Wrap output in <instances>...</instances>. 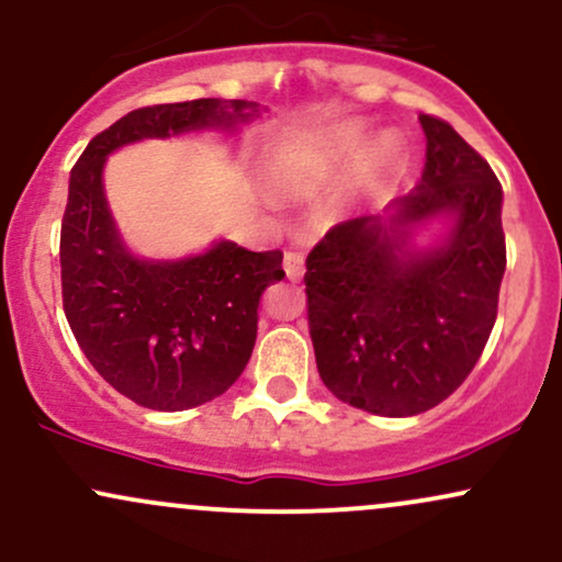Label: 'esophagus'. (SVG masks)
<instances>
[{"label": "esophagus", "mask_w": 562, "mask_h": 562, "mask_svg": "<svg viewBox=\"0 0 562 562\" xmlns=\"http://www.w3.org/2000/svg\"><path fill=\"white\" fill-rule=\"evenodd\" d=\"M282 267H285V277L290 282H299L303 277V256L295 254V250H288L285 259H282Z\"/></svg>", "instance_id": "34e87169"}]
</instances>
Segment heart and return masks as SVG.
Masks as SVG:
<instances>
[{
	"mask_svg": "<svg viewBox=\"0 0 562 562\" xmlns=\"http://www.w3.org/2000/svg\"><path fill=\"white\" fill-rule=\"evenodd\" d=\"M367 150L362 128H338L325 137L295 139L277 153L272 182L282 195H308L344 166L359 164Z\"/></svg>",
	"mask_w": 562,
	"mask_h": 562,
	"instance_id": "1",
	"label": "heart"
}]
</instances>
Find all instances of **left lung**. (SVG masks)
I'll use <instances>...</instances> for the list:
<instances>
[{
    "label": "left lung",
    "instance_id": "8db88e82",
    "mask_svg": "<svg viewBox=\"0 0 562 562\" xmlns=\"http://www.w3.org/2000/svg\"><path fill=\"white\" fill-rule=\"evenodd\" d=\"M420 182L383 216H359L306 259L308 333L322 383L380 417L434 409L462 385L496 319L507 250L502 184L447 121L420 115ZM445 235L417 249V228Z\"/></svg>",
    "mask_w": 562,
    "mask_h": 562
}]
</instances>
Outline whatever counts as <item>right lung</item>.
Here are the masks:
<instances>
[{"label": "right lung", "instance_id": "add662e5", "mask_svg": "<svg viewBox=\"0 0 562 562\" xmlns=\"http://www.w3.org/2000/svg\"><path fill=\"white\" fill-rule=\"evenodd\" d=\"M259 113V102L216 97L139 108L97 134L70 171L63 308L94 370L147 409L182 412L222 396L254 353L263 290L285 272L280 250L254 254L232 240L184 259L134 256L108 205L105 160L142 139L237 132Z\"/></svg>", "mask_w": 562, "mask_h": 562}]
</instances>
